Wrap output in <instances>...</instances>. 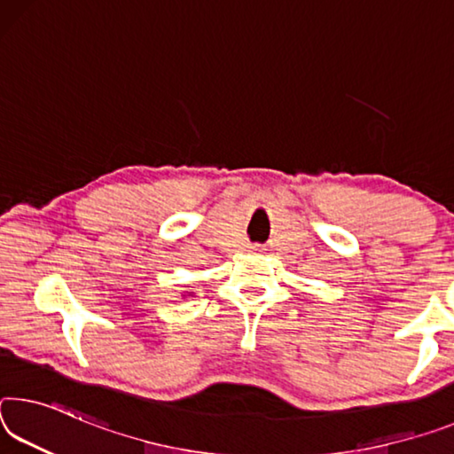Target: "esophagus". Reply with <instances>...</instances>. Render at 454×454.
<instances>
[{"label":"esophagus","mask_w":454,"mask_h":454,"mask_svg":"<svg viewBox=\"0 0 454 454\" xmlns=\"http://www.w3.org/2000/svg\"><path fill=\"white\" fill-rule=\"evenodd\" d=\"M254 250H256V253H261V247H254Z\"/></svg>","instance_id":"1"}]
</instances>
